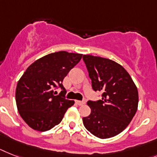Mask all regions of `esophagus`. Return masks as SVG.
<instances>
[{
    "instance_id": "obj_1",
    "label": "esophagus",
    "mask_w": 157,
    "mask_h": 157,
    "mask_svg": "<svg viewBox=\"0 0 157 157\" xmlns=\"http://www.w3.org/2000/svg\"><path fill=\"white\" fill-rule=\"evenodd\" d=\"M75 103H77L78 105H79V106H82V105L85 104V101H79V100H75Z\"/></svg>"
}]
</instances>
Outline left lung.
Masks as SVG:
<instances>
[{"instance_id": "obj_1", "label": "left lung", "mask_w": 157, "mask_h": 157, "mask_svg": "<svg viewBox=\"0 0 157 157\" xmlns=\"http://www.w3.org/2000/svg\"><path fill=\"white\" fill-rule=\"evenodd\" d=\"M94 91L102 99L88 101L90 114L82 118L85 128L100 139L120 134L128 126L138 108V90L130 75L119 63L108 58L83 55Z\"/></svg>"}]
</instances>
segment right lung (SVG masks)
I'll list each match as a JSON object with an SVG mask.
<instances>
[{
	"label": "right lung",
	"instance_id": "right-lung-1",
	"mask_svg": "<svg viewBox=\"0 0 157 157\" xmlns=\"http://www.w3.org/2000/svg\"><path fill=\"white\" fill-rule=\"evenodd\" d=\"M82 54L58 51L33 63L21 77L16 88V103L21 117L31 128L46 132L62 121L74 100L66 99L64 78L81 60ZM63 89L55 96L53 88Z\"/></svg>",
	"mask_w": 157,
	"mask_h": 157
}]
</instances>
